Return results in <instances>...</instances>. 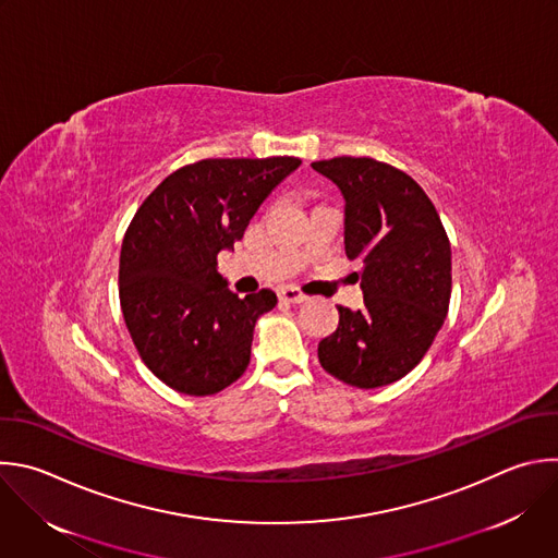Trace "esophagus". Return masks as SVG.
Listing matches in <instances>:
<instances>
[{
	"label": "esophagus",
	"instance_id": "34e87169",
	"mask_svg": "<svg viewBox=\"0 0 558 558\" xmlns=\"http://www.w3.org/2000/svg\"><path fill=\"white\" fill-rule=\"evenodd\" d=\"M278 295H280V300L291 302V304H300V302L306 300V295H304L298 287H282V289L278 291Z\"/></svg>",
	"mask_w": 558,
	"mask_h": 558
}]
</instances>
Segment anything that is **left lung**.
I'll return each instance as SVG.
<instances>
[{
    "instance_id": "obj_1",
    "label": "left lung",
    "mask_w": 558,
    "mask_h": 558,
    "mask_svg": "<svg viewBox=\"0 0 558 558\" xmlns=\"http://www.w3.org/2000/svg\"><path fill=\"white\" fill-rule=\"evenodd\" d=\"M343 195V245L361 263L363 308L337 306L339 326L319 341L322 367L335 379L369 390L414 369L451 298V245L421 185L373 157L311 163Z\"/></svg>"
}]
</instances>
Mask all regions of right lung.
<instances>
[{"label":"right lung","mask_w":558,"mask_h":558,"mask_svg":"<svg viewBox=\"0 0 558 558\" xmlns=\"http://www.w3.org/2000/svg\"><path fill=\"white\" fill-rule=\"evenodd\" d=\"M302 159H202L168 174L137 208L120 252V306L150 373L168 388L210 397L250 365L256 319L278 302L239 298L217 271L276 185Z\"/></svg>","instance_id":"right-lung-1"}]
</instances>
